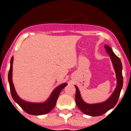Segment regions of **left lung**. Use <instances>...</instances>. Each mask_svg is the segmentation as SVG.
Instances as JSON below:
<instances>
[{
    "instance_id": "1",
    "label": "left lung",
    "mask_w": 131,
    "mask_h": 131,
    "mask_svg": "<svg viewBox=\"0 0 131 131\" xmlns=\"http://www.w3.org/2000/svg\"><path fill=\"white\" fill-rule=\"evenodd\" d=\"M104 48L106 52L110 55V59L112 60L113 65L114 71L116 72V79H117V86L114 92L110 97L106 101L101 103L89 104L86 103L82 100L80 95L79 89L75 86L76 91L75 95V100L77 106L84 114L91 116H101L108 112L109 110L113 108L117 103L121 91L123 87V76H122V64L121 61L117 56L114 54L113 51L110 46L105 45Z\"/></svg>"
}]
</instances>
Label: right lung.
Returning <instances> with one entry per match:
<instances>
[{
    "label": "right lung",
    "instance_id": "right-lung-1",
    "mask_svg": "<svg viewBox=\"0 0 131 131\" xmlns=\"http://www.w3.org/2000/svg\"><path fill=\"white\" fill-rule=\"evenodd\" d=\"M14 58L10 59V69L8 73V81L9 83L10 93L14 101L20 106L24 111L32 115H42L51 112L56 104L57 99L62 89L67 85L66 83H62L57 86L52 91L49 98L45 102L42 103H34L25 101L20 98L16 92L14 83L12 82V64Z\"/></svg>",
    "mask_w": 131,
    "mask_h": 131
}]
</instances>
